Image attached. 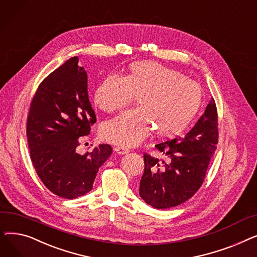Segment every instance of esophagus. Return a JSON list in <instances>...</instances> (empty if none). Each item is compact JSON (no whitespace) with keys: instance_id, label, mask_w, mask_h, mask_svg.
<instances>
[{"instance_id":"34e87169","label":"esophagus","mask_w":257,"mask_h":257,"mask_svg":"<svg viewBox=\"0 0 257 257\" xmlns=\"http://www.w3.org/2000/svg\"><path fill=\"white\" fill-rule=\"evenodd\" d=\"M114 151L119 154V155H123V154H126L128 153V149H125L124 147H115L114 148Z\"/></svg>"}]
</instances>
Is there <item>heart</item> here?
<instances>
[{"mask_svg": "<svg viewBox=\"0 0 257 257\" xmlns=\"http://www.w3.org/2000/svg\"><path fill=\"white\" fill-rule=\"evenodd\" d=\"M134 97H138V108L102 127L105 141L134 147L152 130L161 139L177 137L200 110L203 91L180 72L145 61L131 64L125 77H106L94 92V102L103 111L114 113L124 109Z\"/></svg>", "mask_w": 257, "mask_h": 257, "instance_id": "1", "label": "heart"}]
</instances>
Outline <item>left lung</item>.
<instances>
[{
  "mask_svg": "<svg viewBox=\"0 0 257 257\" xmlns=\"http://www.w3.org/2000/svg\"><path fill=\"white\" fill-rule=\"evenodd\" d=\"M218 139V111L212 98L204 113L183 138L155 145L164 159L145 153L141 198L157 209L175 207L192 198L205 179Z\"/></svg>",
  "mask_w": 257,
  "mask_h": 257,
  "instance_id": "1",
  "label": "left lung"
}]
</instances>
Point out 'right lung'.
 Wrapping results in <instances>:
<instances>
[{
	"label": "right lung",
	"mask_w": 257,
	"mask_h": 257,
	"mask_svg": "<svg viewBox=\"0 0 257 257\" xmlns=\"http://www.w3.org/2000/svg\"><path fill=\"white\" fill-rule=\"evenodd\" d=\"M72 57L39 84L27 118L30 157L49 191L75 199L91 191L99 168L112 153L110 145L92 152H77L81 137L88 136L96 114L87 92V74Z\"/></svg>",
	"instance_id": "obj_1"
}]
</instances>
